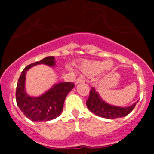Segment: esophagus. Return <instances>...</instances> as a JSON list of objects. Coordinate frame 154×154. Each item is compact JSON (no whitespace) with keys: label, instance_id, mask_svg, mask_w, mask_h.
<instances>
[{"label":"esophagus","instance_id":"obj_1","mask_svg":"<svg viewBox=\"0 0 154 154\" xmlns=\"http://www.w3.org/2000/svg\"><path fill=\"white\" fill-rule=\"evenodd\" d=\"M85 81V79L84 76L81 75L79 76L77 79H76V82H75V83L76 84H78V83H81V82H84Z\"/></svg>","mask_w":154,"mask_h":154}]
</instances>
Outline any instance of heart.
Returning <instances> with one entry per match:
<instances>
[{"instance_id": "b5f03b06", "label": "heart", "mask_w": 154, "mask_h": 154, "mask_svg": "<svg viewBox=\"0 0 154 154\" xmlns=\"http://www.w3.org/2000/svg\"><path fill=\"white\" fill-rule=\"evenodd\" d=\"M113 66L114 64L112 60H107L106 62L93 61L83 64L82 66V70L88 75H94L99 73L100 71H105V72L110 71L112 69Z\"/></svg>"}]
</instances>
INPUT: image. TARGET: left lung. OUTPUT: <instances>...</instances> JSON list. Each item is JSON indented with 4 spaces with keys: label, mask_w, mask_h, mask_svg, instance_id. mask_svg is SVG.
Returning <instances> with one entry per match:
<instances>
[{
    "label": "left lung",
    "mask_w": 154,
    "mask_h": 154,
    "mask_svg": "<svg viewBox=\"0 0 154 154\" xmlns=\"http://www.w3.org/2000/svg\"><path fill=\"white\" fill-rule=\"evenodd\" d=\"M137 103V102L127 107L112 106L103 100L95 88L92 87L89 92V97L86 101V106L91 112L100 117L106 119H116L124 117L130 113L132 110L135 108Z\"/></svg>",
    "instance_id": "1"
}]
</instances>
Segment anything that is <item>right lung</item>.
Segmentation results:
<instances>
[{
	"label": "right lung",
	"mask_w": 154,
	"mask_h": 154,
	"mask_svg": "<svg viewBox=\"0 0 154 154\" xmlns=\"http://www.w3.org/2000/svg\"><path fill=\"white\" fill-rule=\"evenodd\" d=\"M40 64L53 67L55 65V57H46L26 66L19 77L16 88L17 106L27 118L34 122L49 121L60 116L65 98L75 86L73 82H60L55 84L42 96L38 97L28 96L25 92L26 72L30 68Z\"/></svg>",
	"instance_id": "right-lung-1"
}]
</instances>
